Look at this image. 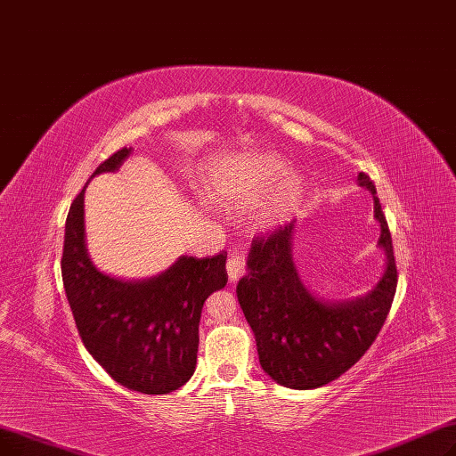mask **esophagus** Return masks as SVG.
I'll use <instances>...</instances> for the list:
<instances>
[{"label": "esophagus", "instance_id": "34e87169", "mask_svg": "<svg viewBox=\"0 0 456 456\" xmlns=\"http://www.w3.org/2000/svg\"><path fill=\"white\" fill-rule=\"evenodd\" d=\"M226 271H228V278L230 281H237L243 274H245V259L241 254H232L228 264H226Z\"/></svg>", "mask_w": 456, "mask_h": 456}]
</instances>
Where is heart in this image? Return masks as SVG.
<instances>
[{
  "mask_svg": "<svg viewBox=\"0 0 456 456\" xmlns=\"http://www.w3.org/2000/svg\"><path fill=\"white\" fill-rule=\"evenodd\" d=\"M284 170L286 161L278 156L259 154L248 158L232 175H224L213 183L211 197L235 206H250L269 191L264 204L259 206L256 221L264 230L278 228L291 219L305 197L302 176L297 172H286L282 177Z\"/></svg>",
  "mask_w": 456,
  "mask_h": 456,
  "instance_id": "heart-1",
  "label": "heart"
}]
</instances>
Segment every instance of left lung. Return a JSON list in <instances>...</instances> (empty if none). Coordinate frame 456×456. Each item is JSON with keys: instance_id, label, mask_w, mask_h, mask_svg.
Returning <instances> with one entry per match:
<instances>
[{"instance_id": "obj_1", "label": "left lung", "mask_w": 456, "mask_h": 456, "mask_svg": "<svg viewBox=\"0 0 456 456\" xmlns=\"http://www.w3.org/2000/svg\"><path fill=\"white\" fill-rule=\"evenodd\" d=\"M358 185L373 194L380 224L379 248L384 271L360 297L324 300L302 281L293 262L295 224L257 237L247 257L248 273L237 281V300L256 338L262 370L280 386L314 389L341 377L365 354L397 288V267L386 216L370 176L360 172Z\"/></svg>"}]
</instances>
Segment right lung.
I'll list each match as a JSON object with an SVG mask.
<instances>
[{
	"label": "right lung",
	"instance_id": "1",
	"mask_svg": "<svg viewBox=\"0 0 456 456\" xmlns=\"http://www.w3.org/2000/svg\"><path fill=\"white\" fill-rule=\"evenodd\" d=\"M132 156L122 148L93 176L117 172ZM62 284L85 349L120 386L165 395L194 373L206 298L226 286V256H180L163 273L122 280L102 273L85 243V187L70 206L61 259Z\"/></svg>",
	"mask_w": 456,
	"mask_h": 456
}]
</instances>
